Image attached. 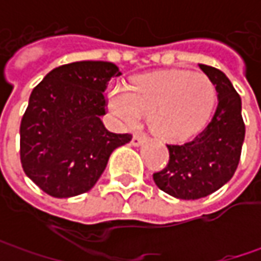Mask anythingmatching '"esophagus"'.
<instances>
[{"instance_id": "34e87169", "label": "esophagus", "mask_w": 261, "mask_h": 261, "mask_svg": "<svg viewBox=\"0 0 261 261\" xmlns=\"http://www.w3.org/2000/svg\"><path fill=\"white\" fill-rule=\"evenodd\" d=\"M145 142V139L142 138V136H139V135H134L132 136V141H130V144L134 146H139V145H142Z\"/></svg>"}]
</instances>
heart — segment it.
<instances>
[{
	"instance_id": "1",
	"label": "heart",
	"mask_w": 261,
	"mask_h": 261,
	"mask_svg": "<svg viewBox=\"0 0 261 261\" xmlns=\"http://www.w3.org/2000/svg\"><path fill=\"white\" fill-rule=\"evenodd\" d=\"M112 115L122 125L135 126L142 112L167 141H186L203 129L214 112L216 87L202 72L168 69L138 75L130 86L116 83L107 90Z\"/></svg>"
}]
</instances>
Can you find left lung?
I'll list each match as a JSON object with an SVG mask.
<instances>
[{"label":"left lung","instance_id":"obj_1","mask_svg":"<svg viewBox=\"0 0 261 261\" xmlns=\"http://www.w3.org/2000/svg\"><path fill=\"white\" fill-rule=\"evenodd\" d=\"M199 68L216 87L215 115L193 141L167 145L170 161L154 174V181L163 192L185 200L212 195L232 178L246 136L241 97L228 76L214 66L199 64Z\"/></svg>","mask_w":261,"mask_h":261}]
</instances>
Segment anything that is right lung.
Wrapping results in <instances>:
<instances>
[{
    "label": "right lung",
    "instance_id": "1",
    "mask_svg": "<svg viewBox=\"0 0 261 261\" xmlns=\"http://www.w3.org/2000/svg\"><path fill=\"white\" fill-rule=\"evenodd\" d=\"M122 75L106 61L52 69L33 88L20 125V158L27 177L54 197L86 193L97 183L129 134L106 129L107 83Z\"/></svg>",
    "mask_w": 261,
    "mask_h": 261
}]
</instances>
